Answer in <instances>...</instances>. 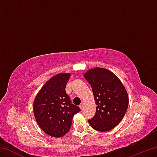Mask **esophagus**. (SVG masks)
I'll use <instances>...</instances> for the list:
<instances>
[{"label": "esophagus", "mask_w": 157, "mask_h": 157, "mask_svg": "<svg viewBox=\"0 0 157 157\" xmlns=\"http://www.w3.org/2000/svg\"><path fill=\"white\" fill-rule=\"evenodd\" d=\"M83 107H84V102H82L80 105H79V108H80L81 109H83Z\"/></svg>", "instance_id": "obj_1"}]
</instances>
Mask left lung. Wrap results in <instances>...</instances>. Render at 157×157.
<instances>
[{
	"instance_id": "8db88e82",
	"label": "left lung",
	"mask_w": 157,
	"mask_h": 157,
	"mask_svg": "<svg viewBox=\"0 0 157 157\" xmlns=\"http://www.w3.org/2000/svg\"><path fill=\"white\" fill-rule=\"evenodd\" d=\"M84 76L91 85L97 105L95 116L89 123L97 131H109L121 123L127 110L126 90L120 79L105 68L91 69Z\"/></svg>"
}]
</instances>
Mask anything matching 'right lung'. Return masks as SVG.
Listing matches in <instances>:
<instances>
[{
  "label": "right lung",
  "mask_w": 157,
  "mask_h": 157,
  "mask_svg": "<svg viewBox=\"0 0 157 157\" xmlns=\"http://www.w3.org/2000/svg\"><path fill=\"white\" fill-rule=\"evenodd\" d=\"M70 74L60 73L52 77L36 95L34 114L43 131L52 137H62L67 133L72 119L80 108L74 105L66 93Z\"/></svg>",
  "instance_id": "add662e5"
}]
</instances>
